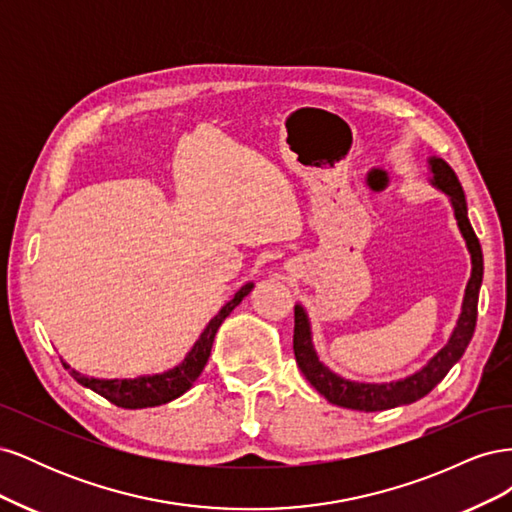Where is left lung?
<instances>
[{"label":"left lung","instance_id":"1","mask_svg":"<svg viewBox=\"0 0 512 512\" xmlns=\"http://www.w3.org/2000/svg\"><path fill=\"white\" fill-rule=\"evenodd\" d=\"M427 164H429V175H431L429 183L451 200L459 232L463 241H466L470 260H472V273H470L466 292H463L461 314L444 348H440L436 354H433L427 361V365L414 371V374L399 380H391V382H359V380H348L344 376L335 374L333 369H329L320 361V356L314 348L312 322H309V316L301 303L294 305V339H292L294 359H297V365L303 371V376L309 380V384H312L324 399L331 401V404L339 408L378 412V410L414 404V401L425 397L433 386L444 380V376L451 371V367L461 359L463 352H466L470 339L474 335L476 314H478V292H480V284H483V250H480V243L468 220L466 196H463V188L457 175L453 173V168L436 156H431Z\"/></svg>","mask_w":512,"mask_h":512}]
</instances>
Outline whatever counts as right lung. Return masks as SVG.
Listing matches in <instances>:
<instances>
[{"label":"right lung","mask_w":512,"mask_h":512,"mask_svg":"<svg viewBox=\"0 0 512 512\" xmlns=\"http://www.w3.org/2000/svg\"><path fill=\"white\" fill-rule=\"evenodd\" d=\"M254 282L243 284L235 297H232L218 314H215L209 324L205 327V331L200 333V337L196 339V344L192 346V350L185 354V359L175 365L173 369H166L162 374H151V376H138V378H113V380H100V378H89L79 374V371L72 369L66 361L64 367L70 371V376L83 384L85 389H91L94 393L102 395L104 399L111 401V404L126 408V410H138V408H153V406H162L173 401L177 397H181L185 391L192 389V384L198 380L200 371L205 369L209 354L213 348V339L215 333H218L220 324L230 316L232 309H235L247 294L252 292Z\"/></svg>","instance_id":"obj_1"}]
</instances>
